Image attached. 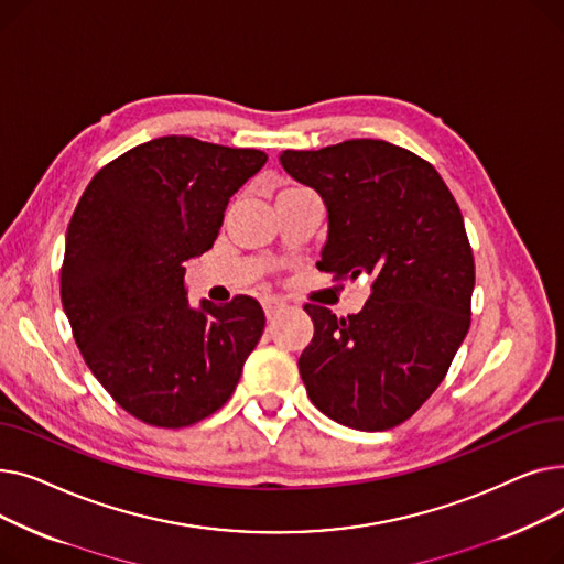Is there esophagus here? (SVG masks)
Returning <instances> with one entry per match:
<instances>
[{"label":"esophagus","instance_id":"obj_1","mask_svg":"<svg viewBox=\"0 0 564 564\" xmlns=\"http://www.w3.org/2000/svg\"><path fill=\"white\" fill-rule=\"evenodd\" d=\"M262 308H264L267 319H274L281 311H285V302L279 297H267V300H262Z\"/></svg>","mask_w":564,"mask_h":564}]
</instances>
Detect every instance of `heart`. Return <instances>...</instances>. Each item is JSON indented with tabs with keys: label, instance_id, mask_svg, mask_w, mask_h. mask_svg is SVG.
Returning <instances> with one entry per match:
<instances>
[{
	"label": "heart",
	"instance_id": "b5f03b06",
	"mask_svg": "<svg viewBox=\"0 0 564 564\" xmlns=\"http://www.w3.org/2000/svg\"><path fill=\"white\" fill-rule=\"evenodd\" d=\"M290 189H297V187H288V189H283V192H290Z\"/></svg>",
	"mask_w": 564,
	"mask_h": 564
}]
</instances>
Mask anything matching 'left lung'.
Here are the masks:
<instances>
[{"instance_id":"1","label":"left lung","mask_w":564,"mask_h":564,"mask_svg":"<svg viewBox=\"0 0 564 564\" xmlns=\"http://www.w3.org/2000/svg\"><path fill=\"white\" fill-rule=\"evenodd\" d=\"M281 164L327 203L317 270L372 279L357 315L304 306L315 324L300 357L306 393L340 425L391 430L436 391L470 327L476 262L459 205L427 160L389 141L283 151Z\"/></svg>"}]
</instances>
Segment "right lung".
<instances>
[{
	"instance_id": "add662e5",
	"label": "right lung",
	"mask_w": 564,
	"mask_h": 564,
	"mask_svg": "<svg viewBox=\"0 0 564 564\" xmlns=\"http://www.w3.org/2000/svg\"><path fill=\"white\" fill-rule=\"evenodd\" d=\"M264 162L256 148L160 137L105 164L75 207L62 264L73 338L145 425L213 416L262 336L264 313L247 294L192 308L185 262L213 249L228 198Z\"/></svg>"
}]
</instances>
